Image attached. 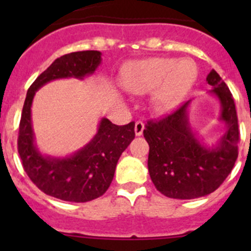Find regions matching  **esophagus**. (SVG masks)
<instances>
[{
  "label": "esophagus",
  "mask_w": 251,
  "mask_h": 251,
  "mask_svg": "<svg viewBox=\"0 0 251 251\" xmlns=\"http://www.w3.org/2000/svg\"><path fill=\"white\" fill-rule=\"evenodd\" d=\"M143 130H144V124L142 123V121H137V123L135 124L136 136H142V133H143Z\"/></svg>",
  "instance_id": "obj_1"
}]
</instances>
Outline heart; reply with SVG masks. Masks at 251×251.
Listing matches in <instances>:
<instances>
[{"label":"heart","instance_id":"obj_1","mask_svg":"<svg viewBox=\"0 0 251 251\" xmlns=\"http://www.w3.org/2000/svg\"><path fill=\"white\" fill-rule=\"evenodd\" d=\"M198 70L188 58H148L126 65L123 83L130 92L154 91L153 104L158 111H169L184 100L197 80Z\"/></svg>","mask_w":251,"mask_h":251}]
</instances>
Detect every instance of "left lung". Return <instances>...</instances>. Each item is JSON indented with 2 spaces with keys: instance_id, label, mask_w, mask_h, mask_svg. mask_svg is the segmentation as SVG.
Wrapping results in <instances>:
<instances>
[{
  "instance_id": "left-lung-1",
  "label": "left lung",
  "mask_w": 251,
  "mask_h": 251,
  "mask_svg": "<svg viewBox=\"0 0 251 251\" xmlns=\"http://www.w3.org/2000/svg\"><path fill=\"white\" fill-rule=\"evenodd\" d=\"M206 81L221 103L220 120L227 131L219 144L207 148L188 123L191 100L159 120H149L143 135L149 144L148 170L155 188L174 199H194L216 191L238 158V116L232 93L214 69Z\"/></svg>"
}]
</instances>
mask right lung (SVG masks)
I'll use <instances>...</instances> for the list:
<instances>
[{
  "mask_svg": "<svg viewBox=\"0 0 251 251\" xmlns=\"http://www.w3.org/2000/svg\"><path fill=\"white\" fill-rule=\"evenodd\" d=\"M100 50H81L57 58L27 90L18 136V153L29 178L47 196L73 203H85L109 188L119 158L135 138V123L118 126L103 118L88 144L67 158L42 155L36 148L31 124L35 92L55 78H83L100 64Z\"/></svg>",
  "mask_w": 251,
  "mask_h": 251,
  "instance_id": "1",
  "label": "right lung"
}]
</instances>
